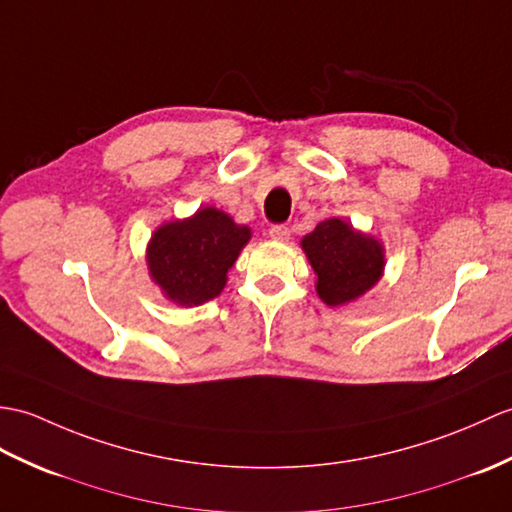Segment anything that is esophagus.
Listing matches in <instances>:
<instances>
[{
    "label": "esophagus",
    "mask_w": 512,
    "mask_h": 512,
    "mask_svg": "<svg viewBox=\"0 0 512 512\" xmlns=\"http://www.w3.org/2000/svg\"><path fill=\"white\" fill-rule=\"evenodd\" d=\"M268 235H270L272 240H275V242H288V237H290V229L285 227V224H275V227H270Z\"/></svg>",
    "instance_id": "esophagus-1"
}]
</instances>
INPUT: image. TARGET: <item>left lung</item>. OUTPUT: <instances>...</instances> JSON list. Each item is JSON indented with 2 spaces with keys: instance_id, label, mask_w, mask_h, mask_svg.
<instances>
[{
  "instance_id": "left-lung-1",
  "label": "left lung",
  "mask_w": 512,
  "mask_h": 512,
  "mask_svg": "<svg viewBox=\"0 0 512 512\" xmlns=\"http://www.w3.org/2000/svg\"><path fill=\"white\" fill-rule=\"evenodd\" d=\"M301 246L318 277L316 292L331 307L358 301L384 275L382 242L340 218L316 224Z\"/></svg>"
}]
</instances>
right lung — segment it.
I'll return each instance as SVG.
<instances>
[{
    "instance_id": "right-lung-1",
    "label": "right lung",
    "mask_w": 512,
    "mask_h": 512,
    "mask_svg": "<svg viewBox=\"0 0 512 512\" xmlns=\"http://www.w3.org/2000/svg\"><path fill=\"white\" fill-rule=\"evenodd\" d=\"M251 229L231 216L202 207L192 218L165 222L152 233L146 261L152 281L176 305H202L224 290Z\"/></svg>"
}]
</instances>
